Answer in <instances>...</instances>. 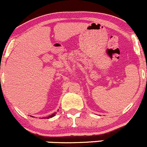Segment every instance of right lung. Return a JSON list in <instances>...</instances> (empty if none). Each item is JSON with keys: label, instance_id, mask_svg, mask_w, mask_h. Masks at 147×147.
Here are the masks:
<instances>
[{"label": "right lung", "instance_id": "right-lung-1", "mask_svg": "<svg viewBox=\"0 0 147 147\" xmlns=\"http://www.w3.org/2000/svg\"><path fill=\"white\" fill-rule=\"evenodd\" d=\"M56 113H54V114L51 115H50V116H49V117H47V118H48V119H49V118H50V117H54V115H55V114H56Z\"/></svg>", "mask_w": 147, "mask_h": 147}]
</instances>
